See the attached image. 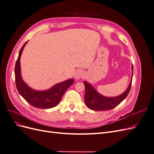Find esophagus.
Segmentation results:
<instances>
[{"instance_id":"obj_1","label":"esophagus","mask_w":154,"mask_h":154,"mask_svg":"<svg viewBox=\"0 0 154 154\" xmlns=\"http://www.w3.org/2000/svg\"><path fill=\"white\" fill-rule=\"evenodd\" d=\"M85 72L83 71H82V70H78V71L76 72L75 74H74V78L77 80H80L81 78H85Z\"/></svg>"}]
</instances>
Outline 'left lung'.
Masks as SVG:
<instances>
[{"instance_id":"left-lung-1","label":"left lung","mask_w":154,"mask_h":154,"mask_svg":"<svg viewBox=\"0 0 154 154\" xmlns=\"http://www.w3.org/2000/svg\"><path fill=\"white\" fill-rule=\"evenodd\" d=\"M132 75L133 76V65H132ZM132 80L130 84L123 94L116 97H105L101 95L97 92L95 88L87 82H84L85 88V103L88 109L93 110H107L114 109L117 105L127 97L130 91L132 85Z\"/></svg>"}]
</instances>
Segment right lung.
Instances as JSON below:
<instances>
[{
	"label": "right lung",
	"mask_w": 154,
	"mask_h": 154,
	"mask_svg": "<svg viewBox=\"0 0 154 154\" xmlns=\"http://www.w3.org/2000/svg\"><path fill=\"white\" fill-rule=\"evenodd\" d=\"M27 42L23 45L15 64V75L16 87L20 94L26 101L36 108L51 109L57 106L67 88L74 83V79L57 83L53 87L46 91H35L30 88L23 81L20 73V59L22 53Z\"/></svg>",
	"instance_id": "add662e5"
}]
</instances>
